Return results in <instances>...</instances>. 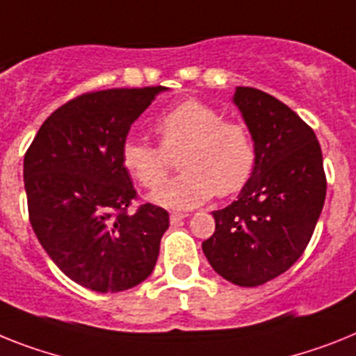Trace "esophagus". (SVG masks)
Masks as SVG:
<instances>
[{"label": "esophagus", "mask_w": 356, "mask_h": 356, "mask_svg": "<svg viewBox=\"0 0 356 356\" xmlns=\"http://www.w3.org/2000/svg\"><path fill=\"white\" fill-rule=\"evenodd\" d=\"M188 217V213H181V211H172L170 213V222L172 224H179L181 220H184Z\"/></svg>", "instance_id": "esophagus-1"}]
</instances>
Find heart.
Returning a JSON list of instances; mask_svg holds the SVG:
<instances>
[{
	"label": "heart",
	"mask_w": 356,
	"mask_h": 356,
	"mask_svg": "<svg viewBox=\"0 0 356 356\" xmlns=\"http://www.w3.org/2000/svg\"><path fill=\"white\" fill-rule=\"evenodd\" d=\"M159 146L139 139L122 143L121 161L137 183L155 188L168 171V155L179 152L177 178L150 195L170 210H190L210 201L215 193L241 192L257 166V146L250 128L241 121L222 119L210 104L188 99L155 119Z\"/></svg>",
	"instance_id": "heart-1"
}]
</instances>
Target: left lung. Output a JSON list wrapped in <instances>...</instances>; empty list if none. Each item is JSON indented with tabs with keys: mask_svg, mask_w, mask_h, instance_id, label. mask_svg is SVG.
<instances>
[{
	"mask_svg": "<svg viewBox=\"0 0 356 356\" xmlns=\"http://www.w3.org/2000/svg\"><path fill=\"white\" fill-rule=\"evenodd\" d=\"M234 103L257 146V166L237 201L213 211L202 252L217 273L243 288L289 270L306 250L325 199L321 145L293 110L250 86Z\"/></svg>",
	"mask_w": 356,
	"mask_h": 356,
	"instance_id": "8db88e82",
	"label": "left lung"
}]
</instances>
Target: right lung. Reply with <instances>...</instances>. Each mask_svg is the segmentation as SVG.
Instances as JSON below:
<instances>
[{
	"mask_svg": "<svg viewBox=\"0 0 356 356\" xmlns=\"http://www.w3.org/2000/svg\"><path fill=\"white\" fill-rule=\"evenodd\" d=\"M164 86L90 92L59 106L23 161L29 217L44 252L83 288L118 293L154 271L168 211L150 202L136 213L121 148L136 119Z\"/></svg>",
	"mask_w": 356,
	"mask_h": 356,
	"instance_id": "add662e5",
	"label": "right lung"
}]
</instances>
